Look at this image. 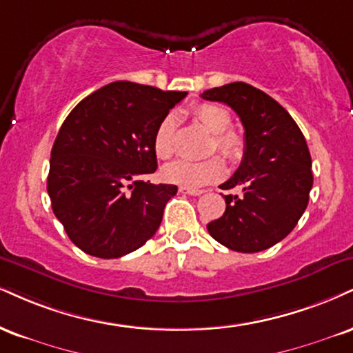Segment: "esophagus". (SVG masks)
<instances>
[{
    "mask_svg": "<svg viewBox=\"0 0 353 353\" xmlns=\"http://www.w3.org/2000/svg\"><path fill=\"white\" fill-rule=\"evenodd\" d=\"M181 194H188V195H201L203 194L202 189H190V188H179Z\"/></svg>",
    "mask_w": 353,
    "mask_h": 353,
    "instance_id": "1",
    "label": "esophagus"
}]
</instances>
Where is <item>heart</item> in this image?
<instances>
[{
  "instance_id": "b5f03b06",
  "label": "heart",
  "mask_w": 353,
  "mask_h": 353,
  "mask_svg": "<svg viewBox=\"0 0 353 353\" xmlns=\"http://www.w3.org/2000/svg\"><path fill=\"white\" fill-rule=\"evenodd\" d=\"M194 120L209 131L212 136L210 152L219 151L223 158L236 161L243 156L245 141L235 131L228 130L230 114L217 103H199L190 110ZM152 148L159 159H171L176 151V121L172 117H165L159 123L152 138ZM223 161L214 156L205 161H177L164 168V179L181 188H201L219 181L223 176Z\"/></svg>"
}]
</instances>
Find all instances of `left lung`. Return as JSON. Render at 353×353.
Returning <instances> with one entry per match:
<instances>
[{"label": "left lung", "instance_id": "left-lung-1", "mask_svg": "<svg viewBox=\"0 0 353 353\" xmlns=\"http://www.w3.org/2000/svg\"><path fill=\"white\" fill-rule=\"evenodd\" d=\"M201 97L228 105L245 128L240 168L220 185L241 192L225 195L227 209L207 230L233 252H263L286 239L307 207L312 189L307 143L291 114L252 85L227 83Z\"/></svg>", "mask_w": 353, "mask_h": 353}]
</instances>
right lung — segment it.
I'll list each match as a JSON object with an SVG mask.
<instances>
[{
  "label": "right lung",
  "instance_id": "obj_1",
  "mask_svg": "<svg viewBox=\"0 0 353 353\" xmlns=\"http://www.w3.org/2000/svg\"><path fill=\"white\" fill-rule=\"evenodd\" d=\"M188 92L113 82L83 99L62 123L50 151L48 192L72 243L97 258L143 246L177 185L143 177L158 168L152 138Z\"/></svg>",
  "mask_w": 353,
  "mask_h": 353
}]
</instances>
